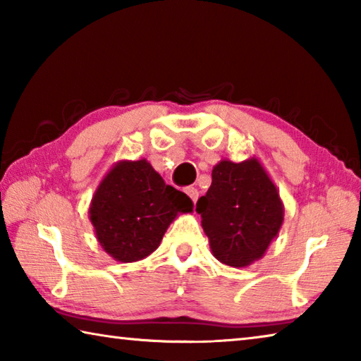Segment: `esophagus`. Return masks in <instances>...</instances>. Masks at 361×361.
Here are the masks:
<instances>
[{
	"mask_svg": "<svg viewBox=\"0 0 361 361\" xmlns=\"http://www.w3.org/2000/svg\"><path fill=\"white\" fill-rule=\"evenodd\" d=\"M186 194L189 195V197H191V200H192L194 204H195V200L199 199V191H197V188H192V186L186 188Z\"/></svg>",
	"mask_w": 361,
	"mask_h": 361,
	"instance_id": "1",
	"label": "esophagus"
}]
</instances>
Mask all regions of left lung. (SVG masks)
Listing matches in <instances>:
<instances>
[{
    "mask_svg": "<svg viewBox=\"0 0 361 361\" xmlns=\"http://www.w3.org/2000/svg\"><path fill=\"white\" fill-rule=\"evenodd\" d=\"M213 256L247 267L262 258L283 223V204L258 159L213 167L212 186L195 204Z\"/></svg>",
    "mask_w": 361,
    "mask_h": 361,
    "instance_id": "8db88e82",
    "label": "left lung"
}]
</instances>
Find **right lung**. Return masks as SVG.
<instances>
[{"label": "right lung", "instance_id": "add662e5", "mask_svg": "<svg viewBox=\"0 0 361 361\" xmlns=\"http://www.w3.org/2000/svg\"><path fill=\"white\" fill-rule=\"evenodd\" d=\"M192 212L185 192L166 185L151 164L121 161L97 188L89 209L102 248L121 262L146 258L178 213Z\"/></svg>", "mask_w": 361, "mask_h": 361}]
</instances>
